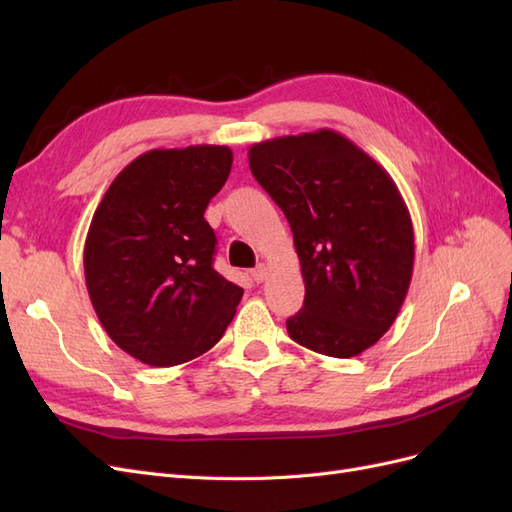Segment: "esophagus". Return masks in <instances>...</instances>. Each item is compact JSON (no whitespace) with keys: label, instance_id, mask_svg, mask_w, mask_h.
<instances>
[{"label":"esophagus","instance_id":"obj_1","mask_svg":"<svg viewBox=\"0 0 512 512\" xmlns=\"http://www.w3.org/2000/svg\"><path fill=\"white\" fill-rule=\"evenodd\" d=\"M252 277H254V282L256 284H260V282H265L267 280V265H256L254 269H252Z\"/></svg>","mask_w":512,"mask_h":512}]
</instances>
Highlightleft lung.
<instances>
[{
    "mask_svg": "<svg viewBox=\"0 0 512 512\" xmlns=\"http://www.w3.org/2000/svg\"><path fill=\"white\" fill-rule=\"evenodd\" d=\"M247 158L301 262L305 301L288 335L337 359L365 352L391 329L412 280L414 230L395 181L329 128L256 143Z\"/></svg>",
    "mask_w": 512,
    "mask_h": 512,
    "instance_id": "8db88e82",
    "label": "left lung"
}]
</instances>
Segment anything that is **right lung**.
<instances>
[{
    "label": "right lung",
    "instance_id": "add662e5",
    "mask_svg": "<svg viewBox=\"0 0 512 512\" xmlns=\"http://www.w3.org/2000/svg\"><path fill=\"white\" fill-rule=\"evenodd\" d=\"M224 145L151 149L108 185L83 265L98 320L134 359L170 367L220 342L243 288L213 269L209 200L230 175Z\"/></svg>",
    "mask_w": 512,
    "mask_h": 512
}]
</instances>
